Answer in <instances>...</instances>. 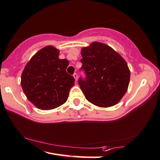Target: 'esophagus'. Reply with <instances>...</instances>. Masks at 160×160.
<instances>
[{
	"label": "esophagus",
	"instance_id": "obj_1",
	"mask_svg": "<svg viewBox=\"0 0 160 160\" xmlns=\"http://www.w3.org/2000/svg\"><path fill=\"white\" fill-rule=\"evenodd\" d=\"M73 77H74V78H75V81H77V80H78V74H77V73H74V74H73Z\"/></svg>",
	"mask_w": 160,
	"mask_h": 160
}]
</instances>
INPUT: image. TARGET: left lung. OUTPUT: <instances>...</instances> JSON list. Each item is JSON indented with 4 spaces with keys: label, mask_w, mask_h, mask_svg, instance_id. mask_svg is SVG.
Instances as JSON below:
<instances>
[{
    "label": "left lung",
    "mask_w": 160,
    "mask_h": 160,
    "mask_svg": "<svg viewBox=\"0 0 160 160\" xmlns=\"http://www.w3.org/2000/svg\"><path fill=\"white\" fill-rule=\"evenodd\" d=\"M81 69L85 80L78 84L86 99L94 105L108 108L116 105L128 89L130 71L122 57L108 46L93 42L81 50Z\"/></svg>",
    "instance_id": "obj_1"
}]
</instances>
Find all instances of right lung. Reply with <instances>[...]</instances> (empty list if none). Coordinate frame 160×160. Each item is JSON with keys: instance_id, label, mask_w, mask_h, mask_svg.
Returning a JSON list of instances; mask_svg holds the SVG:
<instances>
[{"instance_id": "right-lung-1", "label": "right lung", "mask_w": 160, "mask_h": 160, "mask_svg": "<svg viewBox=\"0 0 160 160\" xmlns=\"http://www.w3.org/2000/svg\"><path fill=\"white\" fill-rule=\"evenodd\" d=\"M59 50L48 45L37 52L25 66L21 85L26 97L36 108L52 110L68 99L75 84L66 72L69 62L59 58Z\"/></svg>"}]
</instances>
